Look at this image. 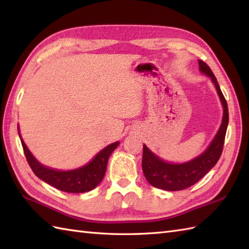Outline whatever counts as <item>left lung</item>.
<instances>
[{"label": "left lung", "instance_id": "left-lung-1", "mask_svg": "<svg viewBox=\"0 0 249 249\" xmlns=\"http://www.w3.org/2000/svg\"><path fill=\"white\" fill-rule=\"evenodd\" d=\"M199 68L201 72L211 77L213 83L215 84L216 91H217L219 95L220 102L224 107L223 122H221L217 135L215 136L213 141L211 142L208 149L202 154L188 162H167L160 160L155 154H153L147 149L146 145H143L142 170H143L147 182L156 188L177 192V190H183L190 187L192 185L197 183L200 178H202L216 165L221 153H223L226 131L229 122L228 105H227L225 96L221 93L219 84L217 80H216L213 71H211V68L201 60H199Z\"/></svg>", "mask_w": 249, "mask_h": 249}]
</instances>
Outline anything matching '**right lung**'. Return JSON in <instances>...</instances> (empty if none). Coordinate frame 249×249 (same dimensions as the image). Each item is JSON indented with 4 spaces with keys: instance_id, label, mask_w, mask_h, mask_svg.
<instances>
[{
    "instance_id": "add662e5",
    "label": "right lung",
    "mask_w": 249,
    "mask_h": 249,
    "mask_svg": "<svg viewBox=\"0 0 249 249\" xmlns=\"http://www.w3.org/2000/svg\"><path fill=\"white\" fill-rule=\"evenodd\" d=\"M21 143H22L26 160L37 178L62 192L75 194L89 192L102 182L106 169H107L109 156L119 145V142H114V143L106 146L91 161L81 168L70 171H59L41 165L32 155L23 140H21Z\"/></svg>"
}]
</instances>
